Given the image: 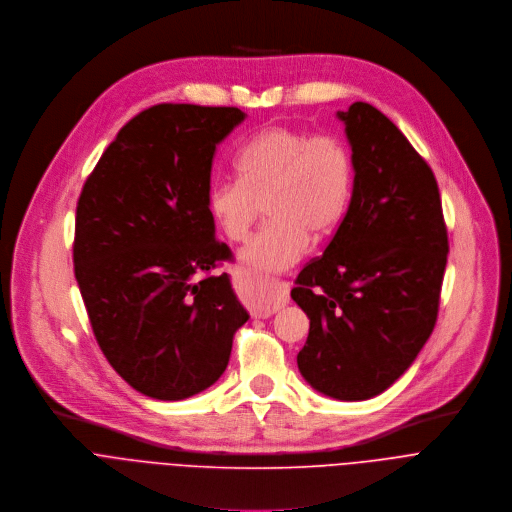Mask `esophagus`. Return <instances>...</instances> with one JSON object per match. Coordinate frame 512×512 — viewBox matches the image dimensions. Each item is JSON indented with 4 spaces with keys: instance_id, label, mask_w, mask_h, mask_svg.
<instances>
[{
    "instance_id": "1",
    "label": "esophagus",
    "mask_w": 512,
    "mask_h": 512,
    "mask_svg": "<svg viewBox=\"0 0 512 512\" xmlns=\"http://www.w3.org/2000/svg\"><path fill=\"white\" fill-rule=\"evenodd\" d=\"M288 292H290V284H288V282H278V284L268 286V288L260 294V298H258L256 306H254V317L266 319V317L274 315L276 311L284 309V306H286L288 300H290V298H288Z\"/></svg>"
}]
</instances>
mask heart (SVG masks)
Segmentation results:
<instances>
[{
	"mask_svg": "<svg viewBox=\"0 0 512 512\" xmlns=\"http://www.w3.org/2000/svg\"><path fill=\"white\" fill-rule=\"evenodd\" d=\"M240 177L212 185L210 212L224 236L246 242L264 214L270 220L242 250L246 266L260 274L292 268L341 222L351 197L353 161L347 145L329 133L268 127L252 135L236 155Z\"/></svg>",
	"mask_w": 512,
	"mask_h": 512,
	"instance_id": "1",
	"label": "heart"
}]
</instances>
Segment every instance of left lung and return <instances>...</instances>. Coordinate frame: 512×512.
<instances>
[{
    "instance_id": "1",
    "label": "left lung",
    "mask_w": 512,
    "mask_h": 512,
    "mask_svg": "<svg viewBox=\"0 0 512 512\" xmlns=\"http://www.w3.org/2000/svg\"><path fill=\"white\" fill-rule=\"evenodd\" d=\"M355 169L345 218L290 296L311 319L296 355L317 391L361 401L385 391L430 339L448 260L438 181L367 102L339 111Z\"/></svg>"
}]
</instances>
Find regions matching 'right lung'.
<instances>
[{"label":"right lung","mask_w":512,"mask_h":512,"mask_svg":"<svg viewBox=\"0 0 512 512\" xmlns=\"http://www.w3.org/2000/svg\"><path fill=\"white\" fill-rule=\"evenodd\" d=\"M244 117L155 105L119 131L78 197L74 276L92 333L113 369L153 399L214 385L248 321L230 276L208 274L232 258L214 236L212 161Z\"/></svg>","instance_id":"right-lung-1"}]
</instances>
